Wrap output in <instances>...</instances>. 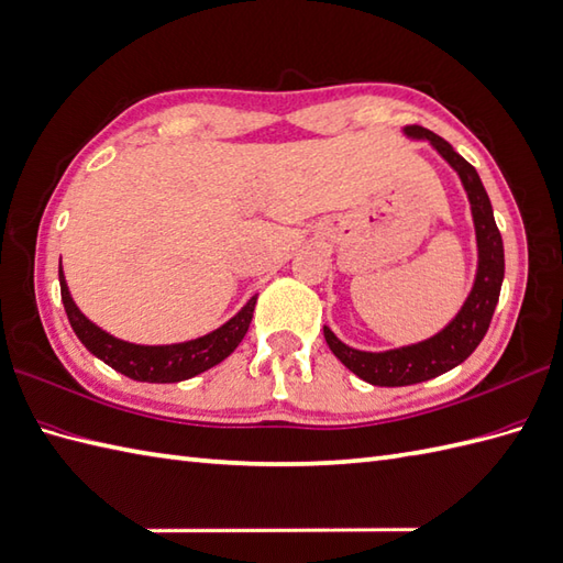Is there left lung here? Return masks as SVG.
I'll list each match as a JSON object with an SVG mask.
<instances>
[{
    "label": "left lung",
    "instance_id": "left-lung-1",
    "mask_svg": "<svg viewBox=\"0 0 563 563\" xmlns=\"http://www.w3.org/2000/svg\"><path fill=\"white\" fill-rule=\"evenodd\" d=\"M405 134L431 141V146H434L443 158L451 163L455 173L461 175L470 206H473L479 266L473 292H470L467 302L459 311V317H455L441 333L429 338L424 343L388 352H362L338 341L331 329H323V338L333 355L341 360L352 374H357L364 382L374 386H410L459 367L461 362L473 355L475 347L482 343V338H485L496 302H499L504 283L501 232L496 228L489 196L485 187H482L477 169L470 165L463 155L455 153L449 141H443L424 126L410 124L405 129Z\"/></svg>",
    "mask_w": 563,
    "mask_h": 563
}]
</instances>
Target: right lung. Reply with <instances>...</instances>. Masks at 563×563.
<instances>
[{"label": "right lung", "instance_id": "1", "mask_svg": "<svg viewBox=\"0 0 563 563\" xmlns=\"http://www.w3.org/2000/svg\"><path fill=\"white\" fill-rule=\"evenodd\" d=\"M59 290L64 311H67L69 323L78 341L86 345L90 355H96L104 364H110L114 372H120L134 382H148V384H175L185 382L196 374L216 367L225 360L230 352H234L242 343L244 333L250 331V323L254 317L256 297H252L246 307L232 317L225 325L218 331L208 333L203 338H196L189 343L179 345H132L124 341H117L110 333L100 331L96 323H90L69 295L67 280L59 268Z\"/></svg>", "mask_w": 563, "mask_h": 563}]
</instances>
